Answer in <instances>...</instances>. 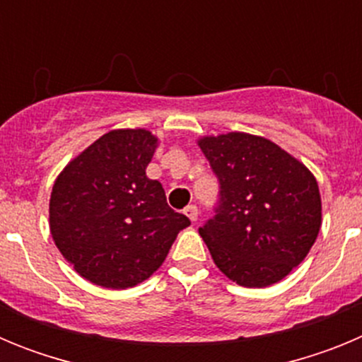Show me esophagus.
I'll return each instance as SVG.
<instances>
[{"label":"esophagus","mask_w":362,"mask_h":362,"mask_svg":"<svg viewBox=\"0 0 362 362\" xmlns=\"http://www.w3.org/2000/svg\"><path fill=\"white\" fill-rule=\"evenodd\" d=\"M185 216H187L192 223H196L197 217H199V210H197L196 204H188L187 209H185Z\"/></svg>","instance_id":"esophagus-1"}]
</instances>
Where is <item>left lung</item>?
Returning <instances> with one entry per match:
<instances>
[{
    "instance_id": "obj_1",
    "label": "left lung",
    "mask_w": 362,
    "mask_h": 362,
    "mask_svg": "<svg viewBox=\"0 0 362 362\" xmlns=\"http://www.w3.org/2000/svg\"><path fill=\"white\" fill-rule=\"evenodd\" d=\"M221 185L216 216L199 228L230 281L264 288L308 255L321 230V194L312 172L274 141L245 132L197 141Z\"/></svg>"
}]
</instances>
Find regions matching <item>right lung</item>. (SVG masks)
I'll use <instances>...</instances> for the list:
<instances>
[{
    "label": "right lung",
    "mask_w": 362,
    "mask_h": 362,
    "mask_svg": "<svg viewBox=\"0 0 362 362\" xmlns=\"http://www.w3.org/2000/svg\"><path fill=\"white\" fill-rule=\"evenodd\" d=\"M159 139L145 129L110 130L72 159L54 181L50 233L86 281L132 288L163 264L190 219L146 177Z\"/></svg>",
    "instance_id": "1"
}]
</instances>
